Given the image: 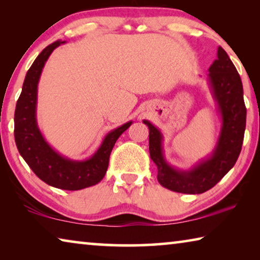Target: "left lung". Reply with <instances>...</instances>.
I'll return each instance as SVG.
<instances>
[{"instance_id":"8db88e82","label":"left lung","mask_w":260,"mask_h":260,"mask_svg":"<svg viewBox=\"0 0 260 260\" xmlns=\"http://www.w3.org/2000/svg\"><path fill=\"white\" fill-rule=\"evenodd\" d=\"M208 83L217 105L221 127L212 152L188 170H180L167 161L162 147L164 136L149 120V151L158 170L162 187L182 193H202L215 186L235 165L243 143L246 109L243 86L227 52L218 47L217 59L209 68Z\"/></svg>"}]
</instances>
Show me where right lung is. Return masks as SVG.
Returning <instances> with one entry per match:
<instances>
[{
  "mask_svg": "<svg viewBox=\"0 0 260 260\" xmlns=\"http://www.w3.org/2000/svg\"><path fill=\"white\" fill-rule=\"evenodd\" d=\"M61 43L65 41L45 48L26 73L15 111V141L20 156L43 182L64 190H80L95 186L104 178L114 143L133 121L109 132L98 150L86 159L65 157L48 143L37 119L38 85L46 61Z\"/></svg>",
  "mask_w": 260,
  "mask_h": 260,
  "instance_id": "right-lung-1",
  "label": "right lung"
}]
</instances>
